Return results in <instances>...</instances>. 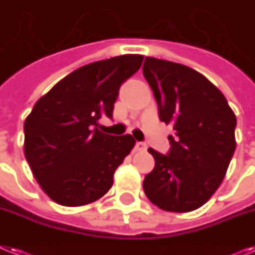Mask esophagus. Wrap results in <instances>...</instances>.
<instances>
[{"instance_id": "1", "label": "esophagus", "mask_w": 255, "mask_h": 255, "mask_svg": "<svg viewBox=\"0 0 255 255\" xmlns=\"http://www.w3.org/2000/svg\"><path fill=\"white\" fill-rule=\"evenodd\" d=\"M134 149L137 150V152H142V150H146V144L142 141H137L136 142V145H134Z\"/></svg>"}]
</instances>
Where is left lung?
Returning <instances> with one entry per match:
<instances>
[{
  "mask_svg": "<svg viewBox=\"0 0 255 255\" xmlns=\"http://www.w3.org/2000/svg\"><path fill=\"white\" fill-rule=\"evenodd\" d=\"M142 73L160 121L174 129L166 154L148 149L156 165L142 188L161 210L190 212L208 202L224 179L236 149V115L223 93L186 65L146 57Z\"/></svg>",
  "mask_w": 255,
  "mask_h": 255,
  "instance_id": "obj_1",
  "label": "left lung"
}]
</instances>
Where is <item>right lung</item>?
<instances>
[{
    "mask_svg": "<svg viewBox=\"0 0 255 255\" xmlns=\"http://www.w3.org/2000/svg\"><path fill=\"white\" fill-rule=\"evenodd\" d=\"M142 59L122 55L84 65L35 103L24 122V156L53 202L84 206L111 188L134 138L103 133L98 121L113 118L122 84L140 69Z\"/></svg>",
    "mask_w": 255,
    "mask_h": 255,
    "instance_id": "right-lung-1",
    "label": "right lung"
}]
</instances>
